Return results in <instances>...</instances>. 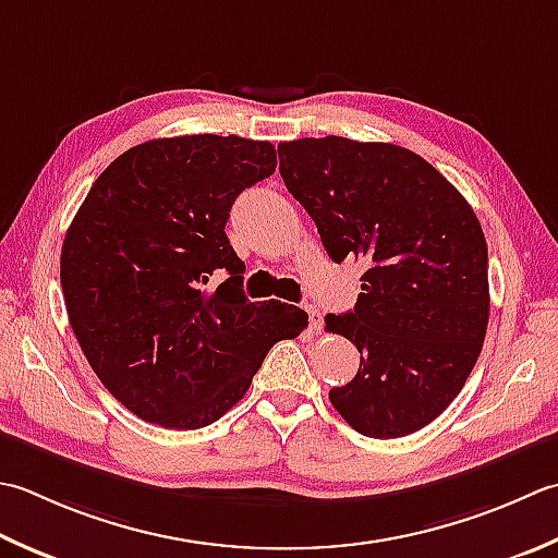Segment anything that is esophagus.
Masks as SVG:
<instances>
[{"mask_svg":"<svg viewBox=\"0 0 558 558\" xmlns=\"http://www.w3.org/2000/svg\"><path fill=\"white\" fill-rule=\"evenodd\" d=\"M307 314H310V331L312 333H322V326H324V319H322V312L314 307V304H307Z\"/></svg>","mask_w":558,"mask_h":558,"instance_id":"34e87169","label":"esophagus"}]
</instances>
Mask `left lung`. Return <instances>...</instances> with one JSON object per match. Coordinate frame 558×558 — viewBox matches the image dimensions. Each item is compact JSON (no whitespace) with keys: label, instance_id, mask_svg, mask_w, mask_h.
I'll return each mask as SVG.
<instances>
[{"label":"left lung","instance_id":"obj_1","mask_svg":"<svg viewBox=\"0 0 558 558\" xmlns=\"http://www.w3.org/2000/svg\"><path fill=\"white\" fill-rule=\"evenodd\" d=\"M280 177L331 260H365L353 312L326 329L360 353L329 399L367 438H403L460 395L488 326V248L462 193L389 142L304 137L278 147Z\"/></svg>","mask_w":558,"mask_h":558}]
</instances>
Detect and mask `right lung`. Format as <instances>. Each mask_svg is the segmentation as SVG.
<instances>
[{
	"label": "right lung",
	"mask_w": 558,
	"mask_h": 558,
	"mask_svg": "<svg viewBox=\"0 0 558 558\" xmlns=\"http://www.w3.org/2000/svg\"><path fill=\"white\" fill-rule=\"evenodd\" d=\"M270 142L149 140L98 177L64 234L60 282L96 377L142 421L195 430L246 395L266 353L307 326L292 304L251 302L225 234L236 195L276 171ZM220 269L228 280L202 290Z\"/></svg>",
	"instance_id": "right-lung-1"
}]
</instances>
